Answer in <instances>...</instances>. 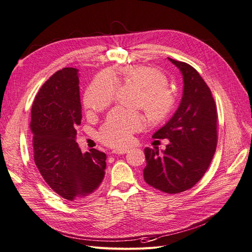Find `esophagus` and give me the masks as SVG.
<instances>
[{"instance_id":"34e87169","label":"esophagus","mask_w":252,"mask_h":252,"mask_svg":"<svg viewBox=\"0 0 252 252\" xmlns=\"http://www.w3.org/2000/svg\"><path fill=\"white\" fill-rule=\"evenodd\" d=\"M128 152V148H117V150L113 151V154L116 155H125L126 153Z\"/></svg>"}]
</instances>
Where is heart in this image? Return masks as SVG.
Here are the masks:
<instances>
[{
    "label": "heart",
    "mask_w": 252,
    "mask_h": 252,
    "mask_svg": "<svg viewBox=\"0 0 252 252\" xmlns=\"http://www.w3.org/2000/svg\"><path fill=\"white\" fill-rule=\"evenodd\" d=\"M119 78L140 88L138 104L144 107L152 120L160 121L170 113L175 102V92L167 84L165 74L150 66H125L118 72L109 70L99 74L87 89L84 106L89 115L111 104ZM145 126L146 118L141 112L116 108L100 126L98 137L106 145L121 147L131 141L133 133L141 131Z\"/></svg>",
    "instance_id": "1"
}]
</instances>
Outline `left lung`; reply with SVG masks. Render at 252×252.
Wrapping results in <instances>:
<instances>
[{"label":"left lung","instance_id":"obj_1","mask_svg":"<svg viewBox=\"0 0 252 252\" xmlns=\"http://www.w3.org/2000/svg\"><path fill=\"white\" fill-rule=\"evenodd\" d=\"M168 60L183 76V96L178 110L153 135L168 139L166 150L145 147L144 181L168 194L192 188L208 170L217 146V111L206 82L191 65Z\"/></svg>","mask_w":252,"mask_h":252}]
</instances>
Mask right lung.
Listing matches in <instances>:
<instances>
[{
	"label": "right lung",
	"mask_w": 252,
	"mask_h": 252,
	"mask_svg": "<svg viewBox=\"0 0 252 252\" xmlns=\"http://www.w3.org/2000/svg\"><path fill=\"white\" fill-rule=\"evenodd\" d=\"M79 69L55 72L40 88L31 111L34 161L44 181L61 197L79 201L104 179L105 153H82L76 141L82 120Z\"/></svg>",
	"instance_id": "right-lung-1"
}]
</instances>
